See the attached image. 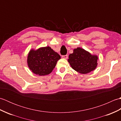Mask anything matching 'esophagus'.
<instances>
[{
	"mask_svg": "<svg viewBox=\"0 0 121 121\" xmlns=\"http://www.w3.org/2000/svg\"><path fill=\"white\" fill-rule=\"evenodd\" d=\"M62 58H63V59H68V55H64V56H62Z\"/></svg>",
	"mask_w": 121,
	"mask_h": 121,
	"instance_id": "esophagus-1",
	"label": "esophagus"
}]
</instances>
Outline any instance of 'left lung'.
<instances>
[{"label": "left lung", "instance_id": "left-lung-1", "mask_svg": "<svg viewBox=\"0 0 121 121\" xmlns=\"http://www.w3.org/2000/svg\"><path fill=\"white\" fill-rule=\"evenodd\" d=\"M98 59L97 56L92 55L84 49L78 47L69 55L68 60L74 70L81 74H87L96 68Z\"/></svg>", "mask_w": 121, "mask_h": 121}]
</instances>
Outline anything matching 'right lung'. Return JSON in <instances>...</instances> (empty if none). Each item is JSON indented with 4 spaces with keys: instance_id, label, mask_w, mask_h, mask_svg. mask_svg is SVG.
<instances>
[{
    "instance_id": "1",
    "label": "right lung",
    "mask_w": 121,
    "mask_h": 121,
    "mask_svg": "<svg viewBox=\"0 0 121 121\" xmlns=\"http://www.w3.org/2000/svg\"><path fill=\"white\" fill-rule=\"evenodd\" d=\"M59 54L49 46L31 49L28 54L27 65L33 73L40 76L50 74L60 59Z\"/></svg>"
}]
</instances>
